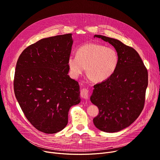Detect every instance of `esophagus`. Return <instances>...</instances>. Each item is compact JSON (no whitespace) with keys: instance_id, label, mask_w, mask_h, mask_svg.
I'll list each match as a JSON object with an SVG mask.
<instances>
[{"instance_id":"34e87169","label":"esophagus","mask_w":160,"mask_h":160,"mask_svg":"<svg viewBox=\"0 0 160 160\" xmlns=\"http://www.w3.org/2000/svg\"><path fill=\"white\" fill-rule=\"evenodd\" d=\"M80 95H81V97L84 98V99H88L89 98V91L88 89H82L81 90V92H80Z\"/></svg>"}]
</instances>
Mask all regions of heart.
I'll use <instances>...</instances> for the list:
<instances>
[{
  "mask_svg": "<svg viewBox=\"0 0 160 160\" xmlns=\"http://www.w3.org/2000/svg\"><path fill=\"white\" fill-rule=\"evenodd\" d=\"M119 58L112 47L92 43L80 47L77 55L71 54L68 65L72 74L78 77L85 72L95 82H103L112 77L119 65Z\"/></svg>",
  "mask_w": 160,
  "mask_h": 160,
  "instance_id": "1",
  "label": "heart"
}]
</instances>
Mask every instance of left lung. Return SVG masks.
<instances>
[{
	"label": "left lung",
	"instance_id": "1",
	"mask_svg": "<svg viewBox=\"0 0 160 160\" xmlns=\"http://www.w3.org/2000/svg\"><path fill=\"white\" fill-rule=\"evenodd\" d=\"M114 47L118 67L110 78L94 86L90 100L99 113L93 123L105 132H119L135 121L143 109L148 72L135 49L118 39L95 35Z\"/></svg>",
	"mask_w": 160,
	"mask_h": 160
}]
</instances>
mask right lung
<instances>
[{
	"label": "right lung",
	"mask_w": 160,
	"mask_h": 160,
	"mask_svg": "<svg viewBox=\"0 0 160 160\" xmlns=\"http://www.w3.org/2000/svg\"><path fill=\"white\" fill-rule=\"evenodd\" d=\"M72 33L42 39L25 48L16 64L13 88L25 117L46 133L62 130L71 106L80 102L78 82L68 75Z\"/></svg>",
	"instance_id": "obj_1"
}]
</instances>
